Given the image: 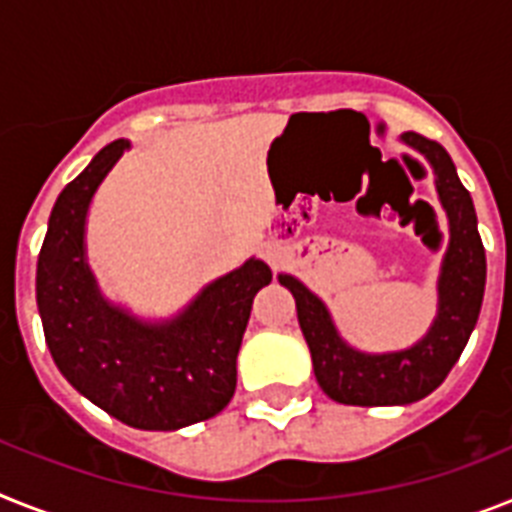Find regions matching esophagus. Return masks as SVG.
I'll list each match as a JSON object with an SVG mask.
<instances>
[{
  "label": "esophagus",
  "instance_id": "obj_1",
  "mask_svg": "<svg viewBox=\"0 0 512 512\" xmlns=\"http://www.w3.org/2000/svg\"><path fill=\"white\" fill-rule=\"evenodd\" d=\"M264 259H266V264L277 266V264H280V261H282V253L277 251V248L266 246V248H264Z\"/></svg>",
  "mask_w": 512,
  "mask_h": 512
}]
</instances>
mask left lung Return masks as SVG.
<instances>
[{
    "mask_svg": "<svg viewBox=\"0 0 512 512\" xmlns=\"http://www.w3.org/2000/svg\"><path fill=\"white\" fill-rule=\"evenodd\" d=\"M403 141L432 164L434 185L450 222V243L437 280V319L429 332L405 350L361 353L342 340L327 306L301 280L280 274V285L295 298L316 382L329 398L345 405H408L437 390L466 348L484 301L487 256L471 193L437 141L418 133H403Z\"/></svg>",
    "mask_w": 512,
    "mask_h": 512,
    "instance_id": "left-lung-1",
    "label": "left lung"
}]
</instances>
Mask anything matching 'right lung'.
I'll list each match as a JSON object with an SVG mask.
<instances>
[{
  "mask_svg": "<svg viewBox=\"0 0 512 512\" xmlns=\"http://www.w3.org/2000/svg\"><path fill=\"white\" fill-rule=\"evenodd\" d=\"M125 149V138L104 146L59 193L38 253V314L57 369L80 395L122 424L172 432L232 400L253 295L272 282V269L248 259L167 322L112 306L88 269L83 238L88 204Z\"/></svg>",
  "mask_w": 512,
  "mask_h": 512,
  "instance_id": "add662e5",
  "label": "right lung"
}]
</instances>
